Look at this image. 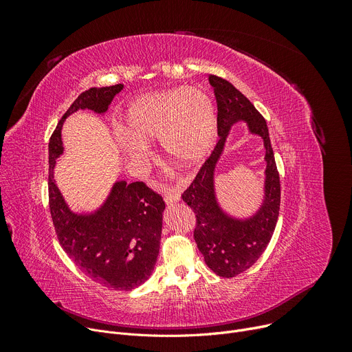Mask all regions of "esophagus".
Segmentation results:
<instances>
[{"label":"esophagus","mask_w":352,"mask_h":352,"mask_svg":"<svg viewBox=\"0 0 352 352\" xmlns=\"http://www.w3.org/2000/svg\"><path fill=\"white\" fill-rule=\"evenodd\" d=\"M179 198H181V195H179V192L177 190H170L164 197L166 204H174V202L179 201Z\"/></svg>","instance_id":"1"}]
</instances>
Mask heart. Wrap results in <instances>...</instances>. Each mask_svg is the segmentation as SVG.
<instances>
[{
  "mask_svg": "<svg viewBox=\"0 0 352 352\" xmlns=\"http://www.w3.org/2000/svg\"><path fill=\"white\" fill-rule=\"evenodd\" d=\"M161 140L174 162L195 166L204 161L217 141V120L211 97L201 87L175 88L138 98L128 108L122 150L134 165L148 161L150 141Z\"/></svg>",
  "mask_w": 352,
  "mask_h": 352,
  "instance_id": "1",
  "label": "heart"
}]
</instances>
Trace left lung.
<instances>
[{"mask_svg":"<svg viewBox=\"0 0 352 352\" xmlns=\"http://www.w3.org/2000/svg\"><path fill=\"white\" fill-rule=\"evenodd\" d=\"M217 100V128L219 140L202 164L191 186L181 195L195 212L194 239L210 270L224 278L247 271L265 251L280 214L281 186L276 170L268 126L251 101L227 80L210 76ZM245 120L252 133L260 135L266 146V187L263 206L252 217L238 220L219 207L213 190V173L223 151L230 126Z\"/></svg>","mask_w":352,"mask_h":352,"instance_id":"8db88e82","label":"left lung"}]
</instances>
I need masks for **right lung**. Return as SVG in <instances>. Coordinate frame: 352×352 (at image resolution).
I'll list each match as a JSON object with an SVG mask.
<instances>
[{
	"mask_svg": "<svg viewBox=\"0 0 352 352\" xmlns=\"http://www.w3.org/2000/svg\"><path fill=\"white\" fill-rule=\"evenodd\" d=\"M122 84L89 88L78 96L60 120L48 144V197L52 224L67 255L87 276L107 288L129 291L144 284L160 252L162 197L142 181H117L104 204L91 214L72 212L57 184L54 166L63 151L61 128L78 109L107 113Z\"/></svg>",
	"mask_w": 352,
	"mask_h": 352,
	"instance_id": "add662e5",
	"label": "right lung"
}]
</instances>
